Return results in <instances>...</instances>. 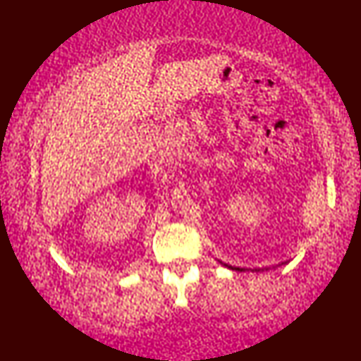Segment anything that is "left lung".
<instances>
[{"label":"left lung","instance_id":"left-lung-1","mask_svg":"<svg viewBox=\"0 0 361 361\" xmlns=\"http://www.w3.org/2000/svg\"><path fill=\"white\" fill-rule=\"evenodd\" d=\"M221 264V262H220ZM224 267H226V268H229V270H235V271H243V268H239V267H231V265H228V264H221ZM256 271H259V270H256Z\"/></svg>","mask_w":361,"mask_h":361}]
</instances>
